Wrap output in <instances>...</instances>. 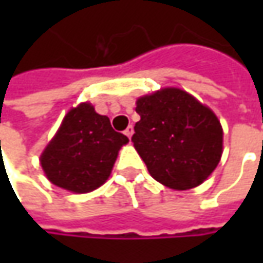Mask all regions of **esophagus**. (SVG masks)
I'll return each mask as SVG.
<instances>
[{
    "instance_id": "34e87169",
    "label": "esophagus",
    "mask_w": 263,
    "mask_h": 263,
    "mask_svg": "<svg viewBox=\"0 0 263 263\" xmlns=\"http://www.w3.org/2000/svg\"><path fill=\"white\" fill-rule=\"evenodd\" d=\"M133 133H135V130H133V126H128L126 128V130H124V135H126V136L128 137V139L133 136Z\"/></svg>"
}]
</instances>
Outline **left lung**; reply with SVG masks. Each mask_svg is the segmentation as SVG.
Returning <instances> with one entry per match:
<instances>
[{
  "mask_svg": "<svg viewBox=\"0 0 263 263\" xmlns=\"http://www.w3.org/2000/svg\"><path fill=\"white\" fill-rule=\"evenodd\" d=\"M132 142L149 174L174 190L202 184L222 154V127L196 98L165 87L139 98Z\"/></svg>",
  "mask_w": 263,
  "mask_h": 263,
  "instance_id": "left-lung-1",
  "label": "left lung"
}]
</instances>
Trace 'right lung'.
<instances>
[{
  "label": "right lung",
  "mask_w": 263,
  "mask_h": 263,
  "mask_svg": "<svg viewBox=\"0 0 263 263\" xmlns=\"http://www.w3.org/2000/svg\"><path fill=\"white\" fill-rule=\"evenodd\" d=\"M127 142V136L111 127L108 117L83 102L67 112L41 155V165L52 184L87 193L105 183L120 147Z\"/></svg>",
  "instance_id": "right-lung-1"
}]
</instances>
